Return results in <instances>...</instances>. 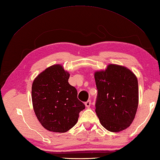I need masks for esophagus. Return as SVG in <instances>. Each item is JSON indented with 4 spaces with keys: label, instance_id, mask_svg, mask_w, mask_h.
Wrapping results in <instances>:
<instances>
[{
    "label": "esophagus",
    "instance_id": "1",
    "mask_svg": "<svg viewBox=\"0 0 160 160\" xmlns=\"http://www.w3.org/2000/svg\"><path fill=\"white\" fill-rule=\"evenodd\" d=\"M91 100H88L86 102H85V107H86L87 108H89L90 107V105H91Z\"/></svg>",
    "mask_w": 160,
    "mask_h": 160
}]
</instances>
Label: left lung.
<instances>
[{"mask_svg": "<svg viewBox=\"0 0 160 160\" xmlns=\"http://www.w3.org/2000/svg\"><path fill=\"white\" fill-rule=\"evenodd\" d=\"M98 96L96 112L105 129L119 132L130 126L138 105L137 77L123 66L110 64L94 72Z\"/></svg>", "mask_w": 160, "mask_h": 160, "instance_id": "8db88e82", "label": "left lung"}]
</instances>
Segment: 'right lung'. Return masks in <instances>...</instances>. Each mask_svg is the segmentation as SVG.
<instances>
[{
	"instance_id": "1",
	"label": "right lung",
	"mask_w": 160,
	"mask_h": 160,
	"mask_svg": "<svg viewBox=\"0 0 160 160\" xmlns=\"http://www.w3.org/2000/svg\"><path fill=\"white\" fill-rule=\"evenodd\" d=\"M70 74L61 64L47 68L35 78L32 85L34 113L42 126L64 133L77 123L84 104L77 98L75 88L68 83Z\"/></svg>"
}]
</instances>
